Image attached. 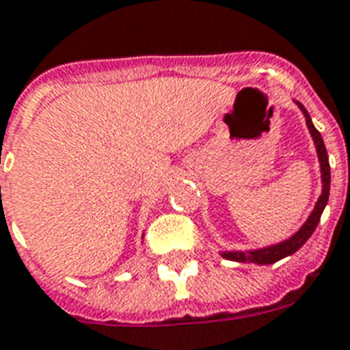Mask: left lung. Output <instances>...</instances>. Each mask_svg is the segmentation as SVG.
<instances>
[{
    "label": "left lung",
    "mask_w": 350,
    "mask_h": 350,
    "mask_svg": "<svg viewBox=\"0 0 350 350\" xmlns=\"http://www.w3.org/2000/svg\"><path fill=\"white\" fill-rule=\"evenodd\" d=\"M295 105L299 107V110L304 114V120H306V127L310 131V136L314 140L315 151H317V160H319V170H321V196L315 201L314 210L310 212L308 219L303 223V227L297 230L295 234H291L290 238L278 241V243H273V245L258 247V249H249V251H219L223 258L232 260V262H251V264H260V265H269L275 264L278 260L286 258L290 254L297 253L301 247L308 241V238L314 234L317 223L321 219V214L325 206L328 203V196H330V164H328V154L327 147H325V142H323L319 131L314 127L312 123V118L306 112L303 105L295 101Z\"/></svg>",
    "instance_id": "left-lung-1"
}]
</instances>
